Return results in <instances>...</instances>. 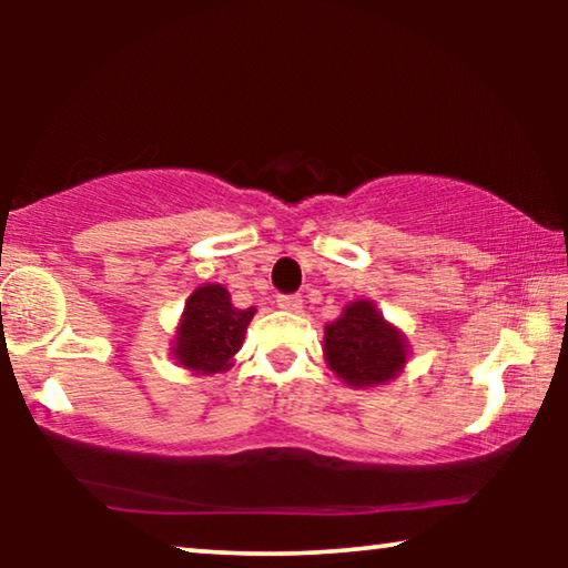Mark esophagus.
I'll return each instance as SVG.
<instances>
[{
  "mask_svg": "<svg viewBox=\"0 0 568 568\" xmlns=\"http://www.w3.org/2000/svg\"><path fill=\"white\" fill-rule=\"evenodd\" d=\"M276 305L286 310V313H300L302 310V297H297V294H278Z\"/></svg>",
  "mask_w": 568,
  "mask_h": 568,
  "instance_id": "esophagus-1",
  "label": "esophagus"
}]
</instances>
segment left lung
I'll list each match as a JSON object with an SVG mask.
<instances>
[{
    "label": "left lung",
    "mask_w": 568,
    "mask_h": 568,
    "mask_svg": "<svg viewBox=\"0 0 568 568\" xmlns=\"http://www.w3.org/2000/svg\"><path fill=\"white\" fill-rule=\"evenodd\" d=\"M323 354L341 383L354 390H369L387 385L406 369L410 344L375 302L354 300L336 321L325 323Z\"/></svg>",
    "instance_id": "left-lung-1"
}]
</instances>
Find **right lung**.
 I'll list each match as a JSON object with an SVG mask.
<instances>
[{
	"instance_id": "1",
	"label": "right lung",
	"mask_w": 568,
	"mask_h": 568,
	"mask_svg": "<svg viewBox=\"0 0 568 568\" xmlns=\"http://www.w3.org/2000/svg\"><path fill=\"white\" fill-rule=\"evenodd\" d=\"M255 307L232 305L222 284H201L185 300L170 354L191 375H216L235 364Z\"/></svg>"
}]
</instances>
